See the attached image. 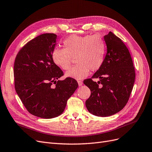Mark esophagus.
I'll list each match as a JSON object with an SVG mask.
<instances>
[{
	"instance_id": "esophagus-1",
	"label": "esophagus",
	"mask_w": 152,
	"mask_h": 152,
	"mask_svg": "<svg viewBox=\"0 0 152 152\" xmlns=\"http://www.w3.org/2000/svg\"><path fill=\"white\" fill-rule=\"evenodd\" d=\"M77 83H78V85H79V86H81L83 85V82L81 81H77Z\"/></svg>"
}]
</instances>
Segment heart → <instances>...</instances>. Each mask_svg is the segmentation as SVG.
Here are the masks:
<instances>
[{
    "instance_id": "obj_1",
    "label": "heart",
    "mask_w": 152,
    "mask_h": 152,
    "mask_svg": "<svg viewBox=\"0 0 152 152\" xmlns=\"http://www.w3.org/2000/svg\"><path fill=\"white\" fill-rule=\"evenodd\" d=\"M63 45L64 48H54L52 58L57 66L67 70L71 66L72 58L76 57L77 64L66 72L67 77L82 80L88 75L90 70H99L104 64L106 43L99 35H72L64 40Z\"/></svg>"
}]
</instances>
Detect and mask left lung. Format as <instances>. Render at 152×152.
Returning <instances> with one entry per match:
<instances>
[{"label": "left lung", "mask_w": 152, "mask_h": 152, "mask_svg": "<svg viewBox=\"0 0 152 152\" xmlns=\"http://www.w3.org/2000/svg\"><path fill=\"white\" fill-rule=\"evenodd\" d=\"M107 53L104 64L90 79L83 83L91 95L86 107L93 115L107 117L121 110L128 102L135 80L130 53L121 39L110 31L104 36ZM92 78H99L97 83Z\"/></svg>", "instance_id": "1"}]
</instances>
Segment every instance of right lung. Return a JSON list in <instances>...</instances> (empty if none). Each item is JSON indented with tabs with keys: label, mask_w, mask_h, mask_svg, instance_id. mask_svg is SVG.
I'll return each mask as SVG.
<instances>
[{
	"label": "right lung",
	"mask_w": 152,
	"mask_h": 152,
	"mask_svg": "<svg viewBox=\"0 0 152 152\" xmlns=\"http://www.w3.org/2000/svg\"><path fill=\"white\" fill-rule=\"evenodd\" d=\"M56 39L54 33L33 38L19 50L14 65V86L19 99L30 114L43 119L60 115L78 86L73 78L58 80L64 73L52 58Z\"/></svg>",
	"instance_id": "add662e5"
}]
</instances>
